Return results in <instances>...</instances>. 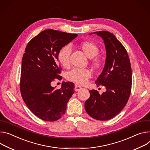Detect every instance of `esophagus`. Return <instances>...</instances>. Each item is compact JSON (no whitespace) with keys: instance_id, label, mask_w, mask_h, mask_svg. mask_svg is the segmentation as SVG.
Wrapping results in <instances>:
<instances>
[{"instance_id":"esophagus-1","label":"esophagus","mask_w":150,"mask_h":150,"mask_svg":"<svg viewBox=\"0 0 150 150\" xmlns=\"http://www.w3.org/2000/svg\"><path fill=\"white\" fill-rule=\"evenodd\" d=\"M81 89V88L80 86H78V85H76L74 86V90H75V91H76V92L80 91Z\"/></svg>"}]
</instances>
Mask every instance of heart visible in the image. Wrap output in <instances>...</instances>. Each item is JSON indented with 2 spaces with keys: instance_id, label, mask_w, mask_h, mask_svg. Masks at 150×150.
<instances>
[{
  "instance_id": "heart-1",
  "label": "heart",
  "mask_w": 150,
  "mask_h": 150,
  "mask_svg": "<svg viewBox=\"0 0 150 150\" xmlns=\"http://www.w3.org/2000/svg\"><path fill=\"white\" fill-rule=\"evenodd\" d=\"M82 51L89 57L93 58V64L99 67L103 63L102 59L98 57H95L99 53V47L93 42L85 41L80 44ZM71 52V47L69 45H65L62 47L58 54V59L59 63L63 67H67L70 64V57ZM92 76L91 72L86 69H75L69 71L67 74L68 80L73 81L78 85L85 84L88 79Z\"/></svg>"
}]
</instances>
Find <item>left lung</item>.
Masks as SVG:
<instances>
[{"label": "left lung", "mask_w": 150, "mask_h": 150, "mask_svg": "<svg viewBox=\"0 0 150 150\" xmlns=\"http://www.w3.org/2000/svg\"><path fill=\"white\" fill-rule=\"evenodd\" d=\"M93 33L101 37L105 46V65L95 83L105 86L106 91L100 95L96 90L89 91L85 108L91 117L107 120L118 114L127 103L132 88L131 65L126 49L112 33L99 31L90 35Z\"/></svg>", "instance_id": "8db88e82"}]
</instances>
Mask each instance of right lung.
Segmentation results:
<instances>
[{"label":"right lung","instance_id":"obj_1","mask_svg":"<svg viewBox=\"0 0 150 150\" xmlns=\"http://www.w3.org/2000/svg\"><path fill=\"white\" fill-rule=\"evenodd\" d=\"M77 36L47 29L33 38L26 46L22 59L21 94L31 111L42 120L59 119L74 92L72 82H62L59 89L51 83L55 79H62L59 75L62 69L57 62L59 50Z\"/></svg>","mask_w":150,"mask_h":150}]
</instances>
